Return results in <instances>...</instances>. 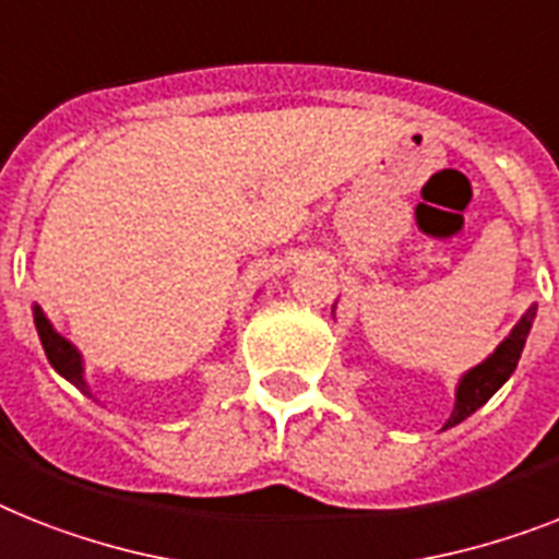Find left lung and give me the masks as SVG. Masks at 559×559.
Masks as SVG:
<instances>
[{
    "instance_id": "8db88e82",
    "label": "left lung",
    "mask_w": 559,
    "mask_h": 559,
    "mask_svg": "<svg viewBox=\"0 0 559 559\" xmlns=\"http://www.w3.org/2000/svg\"><path fill=\"white\" fill-rule=\"evenodd\" d=\"M334 308H331V313H334ZM534 317H537V306H532L523 317H520L518 325L511 329V334L497 345L495 352L460 377L454 391V412H451V417L445 419V426L442 428L460 426L465 417H472L477 408H483V405L506 385V380H509L511 373H514V368H518L520 354H523L525 340H528V331H532L534 325Z\"/></svg>"
}]
</instances>
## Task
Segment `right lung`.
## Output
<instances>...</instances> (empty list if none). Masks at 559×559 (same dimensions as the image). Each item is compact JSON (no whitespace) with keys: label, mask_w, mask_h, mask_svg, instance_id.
<instances>
[{"label":"right lung","mask_w":559,"mask_h":559,"mask_svg":"<svg viewBox=\"0 0 559 559\" xmlns=\"http://www.w3.org/2000/svg\"><path fill=\"white\" fill-rule=\"evenodd\" d=\"M31 311H34V325L36 334H39V343L41 348H45V357H48V362L53 366V371L71 382L73 389H80L82 394L91 396L96 403V394L91 391V385H87L85 380V359H82L80 348H76L68 336H62L53 329V322L48 320V313L41 311L39 306H34Z\"/></svg>","instance_id":"add662e5"}]
</instances>
